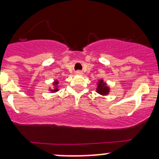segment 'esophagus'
Returning a JSON list of instances; mask_svg holds the SVG:
<instances>
[{
    "instance_id": "34e87169",
    "label": "esophagus",
    "mask_w": 159,
    "mask_h": 159,
    "mask_svg": "<svg viewBox=\"0 0 159 159\" xmlns=\"http://www.w3.org/2000/svg\"><path fill=\"white\" fill-rule=\"evenodd\" d=\"M76 74L77 75H82V71H81V70H77L76 71Z\"/></svg>"
}]
</instances>
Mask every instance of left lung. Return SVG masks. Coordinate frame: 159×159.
I'll return each mask as SVG.
<instances>
[{"label":"left lung","mask_w":159,"mask_h":159,"mask_svg":"<svg viewBox=\"0 0 159 159\" xmlns=\"http://www.w3.org/2000/svg\"><path fill=\"white\" fill-rule=\"evenodd\" d=\"M97 92L100 94H102V95H106L109 92V88L106 85L103 80H100L98 83Z\"/></svg>","instance_id":"1"}]
</instances>
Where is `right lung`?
<instances>
[{
  "instance_id": "1",
  "label": "right lung",
  "mask_w": 159,
  "mask_h": 159,
  "mask_svg": "<svg viewBox=\"0 0 159 159\" xmlns=\"http://www.w3.org/2000/svg\"><path fill=\"white\" fill-rule=\"evenodd\" d=\"M57 84H58V81H54V85H55V89H51V91H52V92H55V91H58V89H57Z\"/></svg>"
}]
</instances>
